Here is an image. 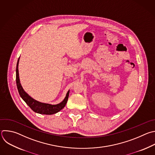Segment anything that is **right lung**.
<instances>
[{
  "mask_svg": "<svg viewBox=\"0 0 155 155\" xmlns=\"http://www.w3.org/2000/svg\"><path fill=\"white\" fill-rule=\"evenodd\" d=\"M20 58V57H19ZM19 58L18 59L17 66H16V84L18 90L19 91V95L21 97V98L23 99V100L26 103L27 105L35 113L41 114H45V115H51L54 114L60 110H61L65 106L66 103L68 100L69 95V91L67 92L66 96L64 98V99L59 104L57 105H50L48 104H44V103L39 102L38 101L35 100L33 98H31L30 96H29L23 89L21 83L19 80V71H18V64H19Z\"/></svg>",
  "mask_w": 155,
  "mask_h": 155,
  "instance_id": "right-lung-1",
  "label": "right lung"
}]
</instances>
